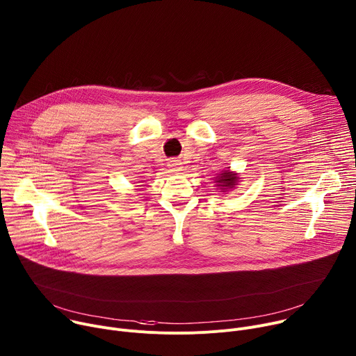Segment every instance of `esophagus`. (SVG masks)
<instances>
[{
    "label": "esophagus",
    "mask_w": 356,
    "mask_h": 356,
    "mask_svg": "<svg viewBox=\"0 0 356 356\" xmlns=\"http://www.w3.org/2000/svg\"><path fill=\"white\" fill-rule=\"evenodd\" d=\"M168 166H169L173 172H180V170H181V163H180V161H177V159H170L169 163H168Z\"/></svg>",
    "instance_id": "1"
}]
</instances>
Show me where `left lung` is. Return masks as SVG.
<instances>
[{
	"label": "left lung",
	"instance_id": "obj_1",
	"mask_svg": "<svg viewBox=\"0 0 356 356\" xmlns=\"http://www.w3.org/2000/svg\"><path fill=\"white\" fill-rule=\"evenodd\" d=\"M236 180H238V177H236L235 173H232V172H229V170H225V172H222V173L218 176V179H217L216 181H217V186H220V187H222V188H229V187H234V186H235Z\"/></svg>",
	"mask_w": 356,
	"mask_h": 356
}]
</instances>
